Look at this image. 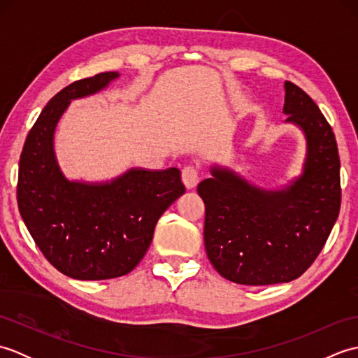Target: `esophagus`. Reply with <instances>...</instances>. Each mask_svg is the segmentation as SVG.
<instances>
[{"instance_id": "1", "label": "esophagus", "mask_w": 358, "mask_h": 358, "mask_svg": "<svg viewBox=\"0 0 358 358\" xmlns=\"http://www.w3.org/2000/svg\"><path fill=\"white\" fill-rule=\"evenodd\" d=\"M181 177H183V183L186 185V187H195L200 180V167L194 164L185 166L183 171H181Z\"/></svg>"}]
</instances>
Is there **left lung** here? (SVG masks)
I'll return each mask as SVG.
<instances>
[{
	"mask_svg": "<svg viewBox=\"0 0 358 358\" xmlns=\"http://www.w3.org/2000/svg\"><path fill=\"white\" fill-rule=\"evenodd\" d=\"M285 113L308 140L301 177L263 191L232 171L212 169L196 187L206 208L204 248L220 275L263 286L299 278L322 252L340 212V157L331 124L305 90L285 83Z\"/></svg>",
	"mask_w": 358,
	"mask_h": 358,
	"instance_id": "8db88e82",
	"label": "left lung"
}]
</instances>
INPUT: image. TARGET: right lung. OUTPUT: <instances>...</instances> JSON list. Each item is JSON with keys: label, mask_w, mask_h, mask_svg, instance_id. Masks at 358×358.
Here are the masks:
<instances>
[{"label": "right lung", "mask_w": 358, "mask_h": 358, "mask_svg": "<svg viewBox=\"0 0 358 358\" xmlns=\"http://www.w3.org/2000/svg\"><path fill=\"white\" fill-rule=\"evenodd\" d=\"M117 77L103 72L59 90L29 131L20 157L17 200L22 222L53 268L77 280L131 272L148 252L158 218L186 191L177 167L131 169L106 185L63 177L53 154L59 117L71 100L95 94Z\"/></svg>", "instance_id": "1"}]
</instances>
